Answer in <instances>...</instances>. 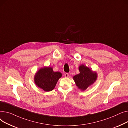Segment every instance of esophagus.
I'll use <instances>...</instances> for the list:
<instances>
[{
    "label": "esophagus",
    "mask_w": 128,
    "mask_h": 128,
    "mask_svg": "<svg viewBox=\"0 0 128 128\" xmlns=\"http://www.w3.org/2000/svg\"><path fill=\"white\" fill-rule=\"evenodd\" d=\"M64 76L66 77V78H68L69 76V73H66L64 74Z\"/></svg>",
    "instance_id": "esophagus-1"
}]
</instances>
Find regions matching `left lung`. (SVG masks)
I'll use <instances>...</instances> for the list:
<instances>
[{"instance_id": "1", "label": "left lung", "mask_w": 128, "mask_h": 128, "mask_svg": "<svg viewBox=\"0 0 128 128\" xmlns=\"http://www.w3.org/2000/svg\"><path fill=\"white\" fill-rule=\"evenodd\" d=\"M79 71L80 73L75 76L73 79L78 88L82 90H84L96 81L97 75L96 72L84 65L80 66Z\"/></svg>"}]
</instances>
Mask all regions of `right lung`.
<instances>
[{
    "label": "right lung",
    "mask_w": 128,
    "mask_h": 128,
    "mask_svg": "<svg viewBox=\"0 0 128 128\" xmlns=\"http://www.w3.org/2000/svg\"><path fill=\"white\" fill-rule=\"evenodd\" d=\"M62 76L60 72L53 71L52 68L44 67L36 72L34 80L36 86L45 92H50L55 88Z\"/></svg>",
    "instance_id": "right-lung-1"
}]
</instances>
